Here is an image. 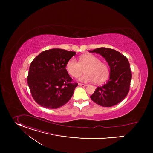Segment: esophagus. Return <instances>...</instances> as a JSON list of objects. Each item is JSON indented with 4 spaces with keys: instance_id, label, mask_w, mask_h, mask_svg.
Segmentation results:
<instances>
[{
    "instance_id": "obj_1",
    "label": "esophagus",
    "mask_w": 153,
    "mask_h": 153,
    "mask_svg": "<svg viewBox=\"0 0 153 153\" xmlns=\"http://www.w3.org/2000/svg\"><path fill=\"white\" fill-rule=\"evenodd\" d=\"M78 85H79V86H86V85L83 84V83H79Z\"/></svg>"
}]
</instances>
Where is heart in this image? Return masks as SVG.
Listing matches in <instances>:
<instances>
[{"label": "heart", "mask_w": 153, "mask_h": 153, "mask_svg": "<svg viewBox=\"0 0 153 153\" xmlns=\"http://www.w3.org/2000/svg\"><path fill=\"white\" fill-rule=\"evenodd\" d=\"M67 71L73 77H78L82 74L83 70L86 74L79 80L82 82H94L100 84L105 82L110 75L108 65L92 54H84L79 57L77 62L75 59H70L65 67Z\"/></svg>", "instance_id": "b5f03b06"}]
</instances>
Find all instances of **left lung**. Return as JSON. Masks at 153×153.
Returning a JSON list of instances; mask_svg holds the SVG:
<instances>
[{
    "mask_svg": "<svg viewBox=\"0 0 153 153\" xmlns=\"http://www.w3.org/2000/svg\"><path fill=\"white\" fill-rule=\"evenodd\" d=\"M90 53L100 54L110 67V77L106 83L98 86L90 96L96 103L105 107L114 106L122 101L129 91L132 74L128 59L120 52L107 48H99Z\"/></svg>",
    "mask_w": 153,
    "mask_h": 153,
    "instance_id": "1",
    "label": "left lung"
}]
</instances>
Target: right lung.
<instances>
[{"instance_id":"1","label":"right lung","mask_w":153,"mask_h":153,"mask_svg":"<svg viewBox=\"0 0 153 153\" xmlns=\"http://www.w3.org/2000/svg\"><path fill=\"white\" fill-rule=\"evenodd\" d=\"M76 52L54 48L40 53L31 62L27 80L34 100L40 106L56 109L71 98L77 83L66 70Z\"/></svg>"}]
</instances>
